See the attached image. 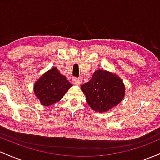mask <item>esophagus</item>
I'll return each mask as SVG.
<instances>
[{"mask_svg":"<svg viewBox=\"0 0 160 160\" xmlns=\"http://www.w3.org/2000/svg\"><path fill=\"white\" fill-rule=\"evenodd\" d=\"M82 82V79L80 78H74L72 79V83L73 84H80Z\"/></svg>","mask_w":160,"mask_h":160,"instance_id":"34e87169","label":"esophagus"}]
</instances>
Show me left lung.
I'll return each instance as SVG.
<instances>
[{
    "label": "left lung",
    "instance_id": "1",
    "mask_svg": "<svg viewBox=\"0 0 160 160\" xmlns=\"http://www.w3.org/2000/svg\"><path fill=\"white\" fill-rule=\"evenodd\" d=\"M86 102L94 111L106 112L122 100L125 86L117 75L97 70L89 82L81 86Z\"/></svg>",
    "mask_w": 160,
    "mask_h": 160
}]
</instances>
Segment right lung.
Segmentation results:
<instances>
[{"instance_id": "add662e5", "label": "right lung", "mask_w": 160, "mask_h": 160, "mask_svg": "<svg viewBox=\"0 0 160 160\" xmlns=\"http://www.w3.org/2000/svg\"><path fill=\"white\" fill-rule=\"evenodd\" d=\"M71 86L67 78L52 68L36 82L34 90L40 103L49 106L62 99Z\"/></svg>"}]
</instances>
